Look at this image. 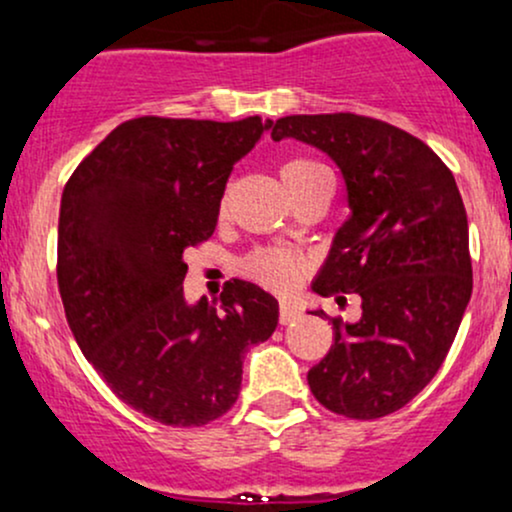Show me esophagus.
Returning <instances> with one entry per match:
<instances>
[{"instance_id":"esophagus-1","label":"esophagus","mask_w":512,"mask_h":512,"mask_svg":"<svg viewBox=\"0 0 512 512\" xmlns=\"http://www.w3.org/2000/svg\"><path fill=\"white\" fill-rule=\"evenodd\" d=\"M299 316H301V311L296 306H291V303H282V306H279V323L282 325L294 323Z\"/></svg>"}]
</instances>
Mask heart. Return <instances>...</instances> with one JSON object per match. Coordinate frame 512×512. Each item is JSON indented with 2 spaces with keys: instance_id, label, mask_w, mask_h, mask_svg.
I'll use <instances>...</instances> for the list:
<instances>
[{
  "instance_id": "b5f03b06",
  "label": "heart",
  "mask_w": 512,
  "mask_h": 512,
  "mask_svg": "<svg viewBox=\"0 0 512 512\" xmlns=\"http://www.w3.org/2000/svg\"><path fill=\"white\" fill-rule=\"evenodd\" d=\"M316 165L308 157H289L282 165V179L284 184L296 182V179L306 177L308 172L318 170ZM247 274H250L255 282L272 291H289L294 289L296 282L301 279V274L306 272V260L296 252L286 250H260L247 260Z\"/></svg>"
}]
</instances>
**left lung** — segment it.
<instances>
[{
	"instance_id": "8db88e82",
	"label": "left lung",
	"mask_w": 512,
	"mask_h": 512,
	"mask_svg": "<svg viewBox=\"0 0 512 512\" xmlns=\"http://www.w3.org/2000/svg\"><path fill=\"white\" fill-rule=\"evenodd\" d=\"M269 128L274 140L296 138L333 157L350 204L313 291L338 303L357 294L362 316L330 318L335 342L308 386L328 411L384 418L430 384L471 299L462 194L423 140L386 121L301 114Z\"/></svg>"
}]
</instances>
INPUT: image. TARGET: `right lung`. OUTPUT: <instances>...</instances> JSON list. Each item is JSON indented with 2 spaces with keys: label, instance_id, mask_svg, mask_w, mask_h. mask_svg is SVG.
Instances as JSON below:
<instances>
[{
  "label": "right lung",
  "instance_id": "add662e5",
  "mask_svg": "<svg viewBox=\"0 0 512 512\" xmlns=\"http://www.w3.org/2000/svg\"><path fill=\"white\" fill-rule=\"evenodd\" d=\"M272 121L140 116L121 123L67 179L58 289L87 362L126 406L172 428H201L238 401L247 347L279 303L233 279L221 308L189 306L184 252L213 235L233 165Z\"/></svg>",
  "mask_w": 512,
  "mask_h": 512
}]
</instances>
